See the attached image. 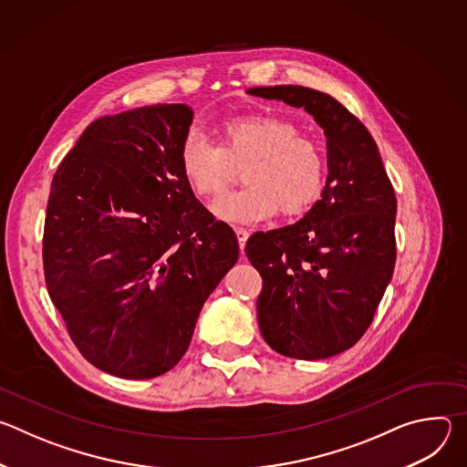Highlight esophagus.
<instances>
[{"instance_id": "1", "label": "esophagus", "mask_w": 467, "mask_h": 467, "mask_svg": "<svg viewBox=\"0 0 467 467\" xmlns=\"http://www.w3.org/2000/svg\"><path fill=\"white\" fill-rule=\"evenodd\" d=\"M234 233H236V238H238V245H240V249H242V253H244V247H245V242H247V238H249V233H247L245 229H242V227H236Z\"/></svg>"}]
</instances>
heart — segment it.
Returning <instances> with one entry per match:
<instances>
[{
    "instance_id": "heart-1",
    "label": "heart",
    "mask_w": 467,
    "mask_h": 467,
    "mask_svg": "<svg viewBox=\"0 0 467 467\" xmlns=\"http://www.w3.org/2000/svg\"><path fill=\"white\" fill-rule=\"evenodd\" d=\"M297 132L292 121L268 114L227 119L220 146L192 130L181 146V171L193 193L213 197L245 168V188L222 195L213 207L220 220L256 223L277 211L301 216L321 197L327 161L316 140Z\"/></svg>"
}]
</instances>
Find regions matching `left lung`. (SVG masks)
Instances as JSON below:
<instances>
[{
	"label": "left lung",
	"instance_id": "1",
	"mask_svg": "<svg viewBox=\"0 0 467 467\" xmlns=\"http://www.w3.org/2000/svg\"><path fill=\"white\" fill-rule=\"evenodd\" d=\"M247 94L303 107L327 137L321 199L294 225L254 233L245 254L262 277L256 317L277 353L319 360L353 348L395 265L397 199L377 144L335 98L297 85Z\"/></svg>",
	"mask_w": 467,
	"mask_h": 467
}]
</instances>
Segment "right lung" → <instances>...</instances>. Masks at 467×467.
Wrapping results in <instances>:
<instances>
[{
	"label": "right lung",
	"instance_id": "right-lung-1",
	"mask_svg": "<svg viewBox=\"0 0 467 467\" xmlns=\"http://www.w3.org/2000/svg\"><path fill=\"white\" fill-rule=\"evenodd\" d=\"M192 118L182 103L103 116L51 181L46 286L81 355L114 377L170 371L238 260L236 234L181 171Z\"/></svg>",
	"mask_w": 467,
	"mask_h": 467
}]
</instances>
